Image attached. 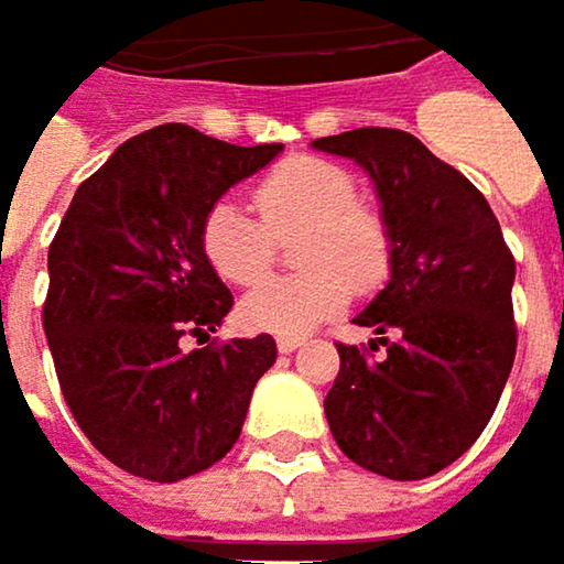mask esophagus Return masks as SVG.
Instances as JSON below:
<instances>
[{
    "instance_id": "1",
    "label": "esophagus",
    "mask_w": 564,
    "mask_h": 564,
    "mask_svg": "<svg viewBox=\"0 0 564 564\" xmlns=\"http://www.w3.org/2000/svg\"><path fill=\"white\" fill-rule=\"evenodd\" d=\"M300 346H303V336H281V339H278V349H281L283 356H286V352H296Z\"/></svg>"
}]
</instances>
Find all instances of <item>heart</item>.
<instances>
[{"instance_id":"1","label":"heart","mask_w":564,"mask_h":564,"mask_svg":"<svg viewBox=\"0 0 564 564\" xmlns=\"http://www.w3.org/2000/svg\"><path fill=\"white\" fill-rule=\"evenodd\" d=\"M356 178L343 166L296 156L286 160L254 192V205L269 225L245 212L235 198L215 202L198 231L212 271L228 283H258L274 264V235L300 231L293 278L254 286L241 300V323L258 333L300 336L339 313L352 290H372L392 268V235L386 221L356 202Z\"/></svg>"}]
</instances>
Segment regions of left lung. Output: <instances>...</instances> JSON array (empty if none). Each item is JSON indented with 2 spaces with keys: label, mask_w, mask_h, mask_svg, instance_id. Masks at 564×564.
<instances>
[{
  "label": "left lung",
  "mask_w": 564,
  "mask_h": 564,
  "mask_svg": "<svg viewBox=\"0 0 564 564\" xmlns=\"http://www.w3.org/2000/svg\"><path fill=\"white\" fill-rule=\"evenodd\" d=\"M369 172L392 235L386 286L352 319L386 346L339 349L326 421L339 451L389 480H424L487 427L516 359L500 221L480 188L404 130L362 127L310 143Z\"/></svg>",
  "instance_id": "8db88e82"
}]
</instances>
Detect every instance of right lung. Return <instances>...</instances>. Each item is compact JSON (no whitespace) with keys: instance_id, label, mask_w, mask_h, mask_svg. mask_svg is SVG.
I'll return each mask as SVG.
<instances>
[{"instance_id":"1","label":"right lung","mask_w":564,"mask_h":564,"mask_svg":"<svg viewBox=\"0 0 564 564\" xmlns=\"http://www.w3.org/2000/svg\"><path fill=\"white\" fill-rule=\"evenodd\" d=\"M281 153L163 123L117 147L67 205L45 336L74 421L133 477L175 484L218 464L278 359L268 333L192 352L182 336L208 339L231 310L198 245L205 212Z\"/></svg>"}]
</instances>
